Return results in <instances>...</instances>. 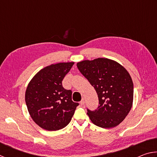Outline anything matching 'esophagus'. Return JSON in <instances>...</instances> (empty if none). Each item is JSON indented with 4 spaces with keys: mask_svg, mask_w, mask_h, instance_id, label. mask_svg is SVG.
Instances as JSON below:
<instances>
[{
    "mask_svg": "<svg viewBox=\"0 0 157 157\" xmlns=\"http://www.w3.org/2000/svg\"><path fill=\"white\" fill-rule=\"evenodd\" d=\"M79 103H80L81 105H84V100L82 99V100L80 101V102H79Z\"/></svg>",
    "mask_w": 157,
    "mask_h": 157,
    "instance_id": "obj_1",
    "label": "esophagus"
}]
</instances>
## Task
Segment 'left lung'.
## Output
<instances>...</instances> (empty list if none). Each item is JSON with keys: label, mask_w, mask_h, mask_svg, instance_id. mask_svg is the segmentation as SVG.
Instances as JSON below:
<instances>
[{"label": "left lung", "mask_w": 157, "mask_h": 157, "mask_svg": "<svg viewBox=\"0 0 157 157\" xmlns=\"http://www.w3.org/2000/svg\"><path fill=\"white\" fill-rule=\"evenodd\" d=\"M77 66L94 87L99 100L96 109H87L90 120L102 128L118 125L133 103L134 85L129 73L120 63L105 58L82 61Z\"/></svg>", "instance_id": "obj_1"}]
</instances>
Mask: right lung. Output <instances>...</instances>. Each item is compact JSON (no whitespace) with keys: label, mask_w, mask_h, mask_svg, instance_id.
I'll use <instances>...</instances> for the list:
<instances>
[{"label":"right lung","mask_w":157,"mask_h":157,"mask_svg":"<svg viewBox=\"0 0 157 157\" xmlns=\"http://www.w3.org/2000/svg\"><path fill=\"white\" fill-rule=\"evenodd\" d=\"M74 62L58 63L37 73L28 84L25 103L31 118L39 127L56 131L70 123L79 103L72 100V91L62 81Z\"/></svg>","instance_id":"1"}]
</instances>
